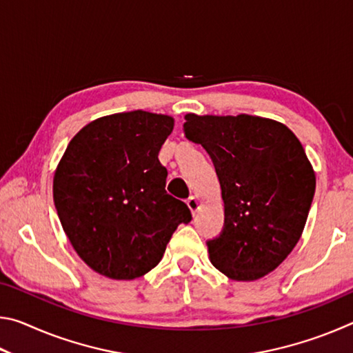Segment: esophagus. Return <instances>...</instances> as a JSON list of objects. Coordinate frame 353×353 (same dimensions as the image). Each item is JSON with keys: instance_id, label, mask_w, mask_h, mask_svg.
I'll use <instances>...</instances> for the list:
<instances>
[{"instance_id": "esophagus-1", "label": "esophagus", "mask_w": 353, "mask_h": 353, "mask_svg": "<svg viewBox=\"0 0 353 353\" xmlns=\"http://www.w3.org/2000/svg\"><path fill=\"white\" fill-rule=\"evenodd\" d=\"M187 205L190 208V212L193 213V214H196V213L199 212V208H201V201L196 198V196H190V198L187 199Z\"/></svg>"}]
</instances>
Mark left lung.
<instances>
[{
    "label": "left lung",
    "mask_w": 353,
    "mask_h": 353,
    "mask_svg": "<svg viewBox=\"0 0 353 353\" xmlns=\"http://www.w3.org/2000/svg\"><path fill=\"white\" fill-rule=\"evenodd\" d=\"M185 135L213 160L224 229L207 243L212 265L236 282L268 276L301 240L316 174L292 130L276 119L185 115Z\"/></svg>",
    "instance_id": "8db88e82"
}]
</instances>
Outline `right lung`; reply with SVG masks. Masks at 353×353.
<instances>
[{"label": "right lung", "instance_id": "right-lung-1", "mask_svg": "<svg viewBox=\"0 0 353 353\" xmlns=\"http://www.w3.org/2000/svg\"><path fill=\"white\" fill-rule=\"evenodd\" d=\"M174 118L132 110L101 117L77 132L59 162L52 196L76 254L94 272L134 280L159 265L191 213L166 193L159 151Z\"/></svg>", "mask_w": 353, "mask_h": 353}]
</instances>
